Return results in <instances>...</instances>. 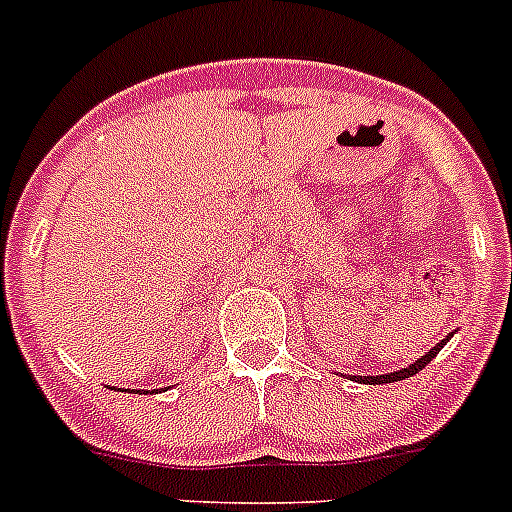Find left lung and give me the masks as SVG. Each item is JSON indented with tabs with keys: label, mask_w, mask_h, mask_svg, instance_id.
Here are the masks:
<instances>
[{
	"label": "left lung",
	"mask_w": 512,
	"mask_h": 512,
	"mask_svg": "<svg viewBox=\"0 0 512 512\" xmlns=\"http://www.w3.org/2000/svg\"><path fill=\"white\" fill-rule=\"evenodd\" d=\"M450 338H452V333L444 338L442 343H437L434 348H429L422 358H417V361H414V364H409L407 369H399V371H391V374H379V376H351V381H361V384H394V381H404V379H409V376H417L419 371H422L424 366H427L429 361H432V358L437 356L444 346H447V341H450Z\"/></svg>",
	"instance_id": "8db88e82"
}]
</instances>
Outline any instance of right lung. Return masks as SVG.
I'll list each match as a JSON object with an SVG mask.
<instances>
[{
  "label": "right lung",
  "instance_id": "right-lung-1",
  "mask_svg": "<svg viewBox=\"0 0 512 512\" xmlns=\"http://www.w3.org/2000/svg\"><path fill=\"white\" fill-rule=\"evenodd\" d=\"M146 394H148V391H146Z\"/></svg>",
  "mask_w": 512,
  "mask_h": 512
}]
</instances>
